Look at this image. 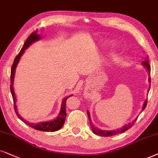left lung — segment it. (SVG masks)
<instances>
[{
    "label": "left lung",
    "mask_w": 158,
    "mask_h": 158,
    "mask_svg": "<svg viewBox=\"0 0 158 158\" xmlns=\"http://www.w3.org/2000/svg\"><path fill=\"white\" fill-rule=\"evenodd\" d=\"M142 65H143V66H144V68L147 69V71H148V75H149V78H148V81L150 83V64H149V60H148V57H146L144 58V61L142 62ZM149 91V89L148 90ZM147 106V100L144 101V104H143V107H142V111L144 110V108H146ZM87 115H88V118H89V123H90V126H91V128H92V132L94 134H97V135H99V136H114V135H116V134H121V133H123V132H124L128 130L129 129H130L133 124L134 123V122L136 121V119L137 118H135L133 121L129 122V123H128L127 124H125L124 126H123L121 128H119V129H114V130H101L100 129H98V127H96L93 124V123L92 122V120H91V118H90V114H89V110H87Z\"/></svg>",
    "instance_id": "1"
}]
</instances>
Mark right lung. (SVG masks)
<instances>
[{
  "label": "right lung",
  "mask_w": 158,
  "mask_h": 158,
  "mask_svg": "<svg viewBox=\"0 0 158 158\" xmlns=\"http://www.w3.org/2000/svg\"><path fill=\"white\" fill-rule=\"evenodd\" d=\"M40 39H41V36L37 33V31H35V32L31 33V35L28 37V38L27 39L26 42H25L24 45H23L22 50H20L19 53L17 55V56H16L15 59H14V64L12 65L11 71H10V92H11L12 98H13V100H14V110H15L16 115H17L18 118L21 120V121H22L24 123H26L27 125H28L29 127L33 128V129L36 130H39V131H41L53 132V131H58V130H59L60 129H61L63 126H64L65 120H66V102L67 99H68L69 97L73 96L72 94H71V95L67 96L66 98L63 99L60 113L56 118L52 119L51 121H43V122H39V123H30L29 121H26V120L23 118L19 114L17 106H16V98L15 95V92H14V77H15L16 69L19 64V62L21 57H22V55L24 54L25 50L27 49V48H28L31 44L40 40Z\"/></svg>",
  "instance_id": "obj_1"
}]
</instances>
